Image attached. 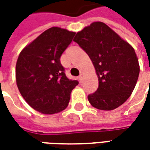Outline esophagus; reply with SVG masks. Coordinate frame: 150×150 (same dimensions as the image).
<instances>
[{
  "label": "esophagus",
  "instance_id": "34e87169",
  "mask_svg": "<svg viewBox=\"0 0 150 150\" xmlns=\"http://www.w3.org/2000/svg\"><path fill=\"white\" fill-rule=\"evenodd\" d=\"M78 78H79L80 82H83V73H81V74L79 75V77H78Z\"/></svg>",
  "mask_w": 150,
  "mask_h": 150
}]
</instances>
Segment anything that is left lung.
<instances>
[{"instance_id":"obj_1","label":"left lung","mask_w":150,"mask_h":150,"mask_svg":"<svg viewBox=\"0 0 150 150\" xmlns=\"http://www.w3.org/2000/svg\"><path fill=\"white\" fill-rule=\"evenodd\" d=\"M89 56L98 78V88L88 96L91 105L112 110L122 105L134 89L139 65L134 49L105 23L97 21L73 39Z\"/></svg>"}]
</instances>
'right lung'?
<instances>
[{
  "mask_svg": "<svg viewBox=\"0 0 150 150\" xmlns=\"http://www.w3.org/2000/svg\"><path fill=\"white\" fill-rule=\"evenodd\" d=\"M75 32L51 27L21 52L16 80L21 94L38 112L53 114L66 108L77 80L67 78L60 57Z\"/></svg>",
  "mask_w": 150,
  "mask_h": 150,
  "instance_id": "right-lung-1",
  "label": "right lung"
}]
</instances>
